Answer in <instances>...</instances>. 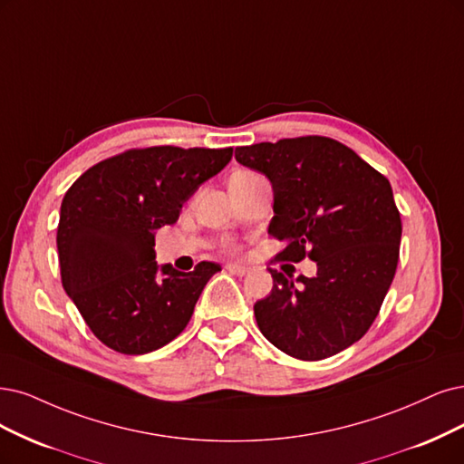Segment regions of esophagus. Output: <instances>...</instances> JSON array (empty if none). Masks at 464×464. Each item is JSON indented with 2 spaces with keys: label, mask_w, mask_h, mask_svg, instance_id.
Listing matches in <instances>:
<instances>
[{
  "label": "esophagus",
  "mask_w": 464,
  "mask_h": 464,
  "mask_svg": "<svg viewBox=\"0 0 464 464\" xmlns=\"http://www.w3.org/2000/svg\"><path fill=\"white\" fill-rule=\"evenodd\" d=\"M226 269H227L229 273H235V276H246V273L250 271V267H248V266H243V264H227Z\"/></svg>",
  "instance_id": "obj_1"
}]
</instances>
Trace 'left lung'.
I'll list each match as a JSON object with an SVG mask.
<instances>
[{
    "instance_id": "1",
    "label": "left lung",
    "mask_w": 464,
    "mask_h": 464,
    "mask_svg": "<svg viewBox=\"0 0 464 464\" xmlns=\"http://www.w3.org/2000/svg\"><path fill=\"white\" fill-rule=\"evenodd\" d=\"M235 159L271 181L269 235L286 241L277 262H317L315 277L296 281L269 267L271 293L254 304L262 334L302 362L346 350L371 329L396 276L401 218L390 181L323 135L237 147Z\"/></svg>"
}]
</instances>
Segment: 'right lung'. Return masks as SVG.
<instances>
[{
    "label": "right lung",
    "mask_w": 464,
    "mask_h": 464,
    "mask_svg": "<svg viewBox=\"0 0 464 464\" xmlns=\"http://www.w3.org/2000/svg\"><path fill=\"white\" fill-rule=\"evenodd\" d=\"M231 157V147L130 149L85 169L64 193L57 227L63 288L111 350L149 353L187 327L221 267H159L154 233L176 223L183 202Z\"/></svg>",
    "instance_id": "obj_1"
}]
</instances>
